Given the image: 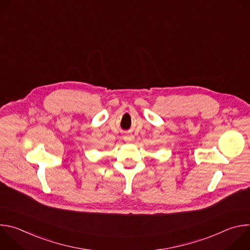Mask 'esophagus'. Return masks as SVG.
Returning a JSON list of instances; mask_svg holds the SVG:
<instances>
[{
  "mask_svg": "<svg viewBox=\"0 0 250 250\" xmlns=\"http://www.w3.org/2000/svg\"><path fill=\"white\" fill-rule=\"evenodd\" d=\"M125 140L126 141V142H132V141H134V136L132 135V134H128V135H125Z\"/></svg>",
  "mask_w": 250,
  "mask_h": 250,
  "instance_id": "34e87169",
  "label": "esophagus"
}]
</instances>
